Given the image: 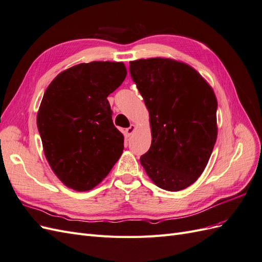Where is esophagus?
I'll return each instance as SVG.
<instances>
[{
	"instance_id": "34e87169",
	"label": "esophagus",
	"mask_w": 262,
	"mask_h": 262,
	"mask_svg": "<svg viewBox=\"0 0 262 262\" xmlns=\"http://www.w3.org/2000/svg\"><path fill=\"white\" fill-rule=\"evenodd\" d=\"M134 130H136V125L131 124V125L129 126V128L125 129V136H126V137H130L131 134L134 132Z\"/></svg>"
}]
</instances>
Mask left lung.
Masks as SVG:
<instances>
[{"label": "left lung", "instance_id": "obj_1", "mask_svg": "<svg viewBox=\"0 0 262 262\" xmlns=\"http://www.w3.org/2000/svg\"><path fill=\"white\" fill-rule=\"evenodd\" d=\"M130 74L149 113L152 144L140 158L148 177L179 191L200 177L217 137V101L194 69L171 59L130 62Z\"/></svg>", "mask_w": 262, "mask_h": 262}]
</instances>
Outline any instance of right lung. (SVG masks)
<instances>
[{
    "label": "right lung",
    "mask_w": 262,
    "mask_h": 262,
    "mask_svg": "<svg viewBox=\"0 0 262 262\" xmlns=\"http://www.w3.org/2000/svg\"><path fill=\"white\" fill-rule=\"evenodd\" d=\"M122 62L81 63L46 90L37 115L43 152L58 178L76 191L104 179L121 156L123 136L107 97L122 84Z\"/></svg>",
    "instance_id": "1"
}]
</instances>
